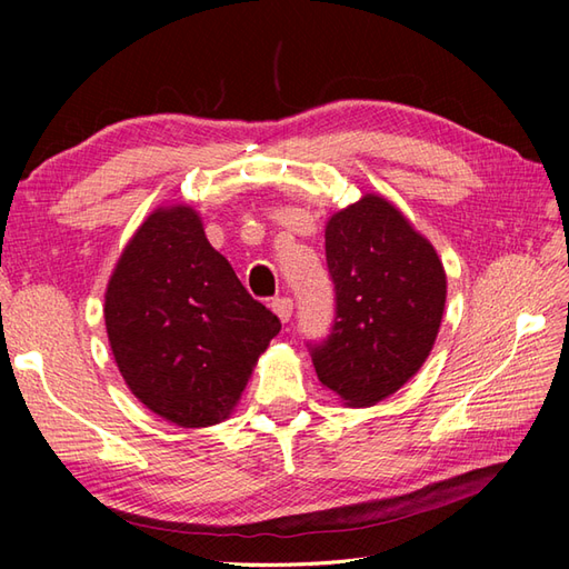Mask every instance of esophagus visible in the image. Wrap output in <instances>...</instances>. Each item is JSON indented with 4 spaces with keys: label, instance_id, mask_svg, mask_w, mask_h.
I'll list each match as a JSON object with an SVG mask.
<instances>
[{
    "label": "esophagus",
    "instance_id": "esophagus-1",
    "mask_svg": "<svg viewBox=\"0 0 569 569\" xmlns=\"http://www.w3.org/2000/svg\"><path fill=\"white\" fill-rule=\"evenodd\" d=\"M270 306H272L274 316H278L282 322H289L291 311H295V301H291L289 297H282V299H274Z\"/></svg>",
    "mask_w": 569,
    "mask_h": 569
}]
</instances>
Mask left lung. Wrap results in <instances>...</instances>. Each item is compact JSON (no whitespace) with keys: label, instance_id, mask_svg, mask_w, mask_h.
<instances>
[{"label":"left lung","instance_id":"8db88e82","mask_svg":"<svg viewBox=\"0 0 569 569\" xmlns=\"http://www.w3.org/2000/svg\"><path fill=\"white\" fill-rule=\"evenodd\" d=\"M325 253L337 289L332 335L313 349L325 389L351 408L389 399L425 366L443 318L437 249L382 194L330 216Z\"/></svg>","mask_w":569,"mask_h":569}]
</instances>
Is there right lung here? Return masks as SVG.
Segmentation results:
<instances>
[{
  "label": "right lung",
  "mask_w": 569,
  "mask_h": 569,
  "mask_svg": "<svg viewBox=\"0 0 569 569\" xmlns=\"http://www.w3.org/2000/svg\"><path fill=\"white\" fill-rule=\"evenodd\" d=\"M104 320L134 399L184 429L230 418L282 327L187 203L159 206L134 230L107 284Z\"/></svg>",
  "instance_id": "1"
}]
</instances>
